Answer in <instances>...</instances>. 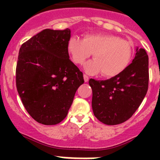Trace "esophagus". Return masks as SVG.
Returning <instances> with one entry per match:
<instances>
[{
	"label": "esophagus",
	"instance_id": "esophagus-1",
	"mask_svg": "<svg viewBox=\"0 0 160 160\" xmlns=\"http://www.w3.org/2000/svg\"><path fill=\"white\" fill-rule=\"evenodd\" d=\"M83 78H84V82H87L89 81V77L87 75L84 74V75H83Z\"/></svg>",
	"mask_w": 160,
	"mask_h": 160
}]
</instances>
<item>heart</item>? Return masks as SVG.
I'll return each instance as SVG.
<instances>
[{
  "instance_id": "heart-1",
  "label": "heart",
  "mask_w": 160,
  "mask_h": 160,
  "mask_svg": "<svg viewBox=\"0 0 160 160\" xmlns=\"http://www.w3.org/2000/svg\"><path fill=\"white\" fill-rule=\"evenodd\" d=\"M72 60L81 65L94 53V60L84 65L88 74L101 73L106 78L118 75L128 67L131 59L132 49L130 43L111 34H87L81 39L72 36L67 43Z\"/></svg>"
}]
</instances>
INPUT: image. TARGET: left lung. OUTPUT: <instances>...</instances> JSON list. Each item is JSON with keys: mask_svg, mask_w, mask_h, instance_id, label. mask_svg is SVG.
<instances>
[{"mask_svg": "<svg viewBox=\"0 0 160 160\" xmlns=\"http://www.w3.org/2000/svg\"><path fill=\"white\" fill-rule=\"evenodd\" d=\"M148 80V56L145 49L136 47L132 62L118 75L102 81L89 80L94 116L107 125L129 119L146 95Z\"/></svg>", "mask_w": 160, "mask_h": 160, "instance_id": "8db88e82", "label": "left lung"}]
</instances>
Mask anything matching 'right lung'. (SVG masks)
<instances>
[{
    "mask_svg": "<svg viewBox=\"0 0 160 160\" xmlns=\"http://www.w3.org/2000/svg\"><path fill=\"white\" fill-rule=\"evenodd\" d=\"M70 29H46L22 44L16 69L17 90L27 112L44 125L66 117L83 74L70 60Z\"/></svg>",
    "mask_w": 160,
    "mask_h": 160,
    "instance_id": "right-lung-1",
    "label": "right lung"
}]
</instances>
